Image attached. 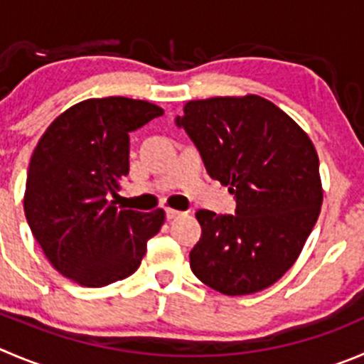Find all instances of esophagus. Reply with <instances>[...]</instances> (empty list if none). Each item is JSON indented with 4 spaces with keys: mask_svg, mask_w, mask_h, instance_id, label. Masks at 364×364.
I'll return each instance as SVG.
<instances>
[{
    "mask_svg": "<svg viewBox=\"0 0 364 364\" xmlns=\"http://www.w3.org/2000/svg\"><path fill=\"white\" fill-rule=\"evenodd\" d=\"M182 214L184 213H180V210H176V209H166V218H168V220H175V218H178V216H182Z\"/></svg>",
    "mask_w": 364,
    "mask_h": 364,
    "instance_id": "34e87169",
    "label": "esophagus"
}]
</instances>
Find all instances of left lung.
I'll use <instances>...</instances> for the list:
<instances>
[{"label":"left lung","mask_w":364,"mask_h":364,"mask_svg":"<svg viewBox=\"0 0 364 364\" xmlns=\"http://www.w3.org/2000/svg\"><path fill=\"white\" fill-rule=\"evenodd\" d=\"M176 124L237 203L234 216L196 213L202 237L189 254L193 273L228 296L269 288L295 264L320 214L323 189L313 141L257 95L193 100Z\"/></svg>","instance_id":"8db88e82"}]
</instances>
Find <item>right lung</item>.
I'll return each instance as SVG.
<instances>
[{
    "label": "right lung",
    "instance_id": "right-lung-1",
    "mask_svg": "<svg viewBox=\"0 0 364 364\" xmlns=\"http://www.w3.org/2000/svg\"><path fill=\"white\" fill-rule=\"evenodd\" d=\"M164 114L124 96L69 107L48 127L30 159L24 214L58 273L85 288L123 280L139 268L146 243L166 220L162 209H117L128 175V134Z\"/></svg>",
    "mask_w": 364,
    "mask_h": 364
}]
</instances>
